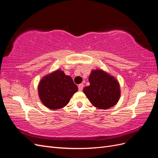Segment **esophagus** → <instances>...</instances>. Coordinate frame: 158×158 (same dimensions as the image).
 <instances>
[{
    "instance_id": "1",
    "label": "esophagus",
    "mask_w": 158,
    "mask_h": 158,
    "mask_svg": "<svg viewBox=\"0 0 158 158\" xmlns=\"http://www.w3.org/2000/svg\"><path fill=\"white\" fill-rule=\"evenodd\" d=\"M78 90L79 91H82V89H83V88H84V84H79L78 85Z\"/></svg>"
}]
</instances>
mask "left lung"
<instances>
[{
    "label": "left lung",
    "mask_w": 158,
    "mask_h": 158,
    "mask_svg": "<svg viewBox=\"0 0 158 158\" xmlns=\"http://www.w3.org/2000/svg\"><path fill=\"white\" fill-rule=\"evenodd\" d=\"M89 86L83 92L93 106L99 109H107L118 103L121 97V87L118 80L103 69L91 71Z\"/></svg>",
    "instance_id": "1"
}]
</instances>
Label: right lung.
<instances>
[{
	"mask_svg": "<svg viewBox=\"0 0 158 158\" xmlns=\"http://www.w3.org/2000/svg\"><path fill=\"white\" fill-rule=\"evenodd\" d=\"M38 95L41 103L51 109H59L67 105L78 87L70 76L58 69L47 74L40 81Z\"/></svg>",
	"mask_w": 158,
	"mask_h": 158,
	"instance_id": "obj_1",
	"label": "right lung"
}]
</instances>
